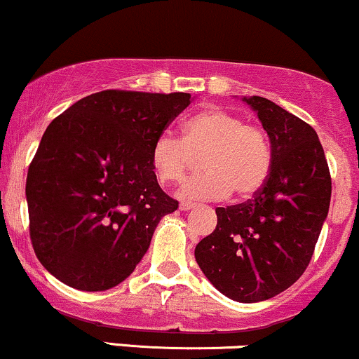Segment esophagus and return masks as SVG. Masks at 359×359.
Masks as SVG:
<instances>
[{
    "label": "esophagus",
    "mask_w": 359,
    "mask_h": 359,
    "mask_svg": "<svg viewBox=\"0 0 359 359\" xmlns=\"http://www.w3.org/2000/svg\"><path fill=\"white\" fill-rule=\"evenodd\" d=\"M194 208H196V205L191 203H180V211H191Z\"/></svg>",
    "instance_id": "34e87169"
}]
</instances>
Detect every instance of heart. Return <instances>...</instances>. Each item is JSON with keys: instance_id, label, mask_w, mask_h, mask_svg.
Wrapping results in <instances>:
<instances>
[{"instance_id": "heart-1", "label": "heart", "mask_w": 359, "mask_h": 359, "mask_svg": "<svg viewBox=\"0 0 359 359\" xmlns=\"http://www.w3.org/2000/svg\"><path fill=\"white\" fill-rule=\"evenodd\" d=\"M203 158L204 174L187 180L180 196L189 201H222L231 194L253 196L269 180L271 145L262 126L221 108L197 111L182 126V140L170 131L155 138L150 162L162 185L179 184Z\"/></svg>"}]
</instances>
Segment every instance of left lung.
I'll list each match as a JSON object with an SVG mask.
<instances>
[{"instance_id":"left-lung-1","label":"left lung","mask_w":359,"mask_h":359,"mask_svg":"<svg viewBox=\"0 0 359 359\" xmlns=\"http://www.w3.org/2000/svg\"><path fill=\"white\" fill-rule=\"evenodd\" d=\"M271 143V172L246 203L217 208L197 265L221 294L262 302L302 277L331 203V174L314 128L266 97L245 100Z\"/></svg>"}]
</instances>
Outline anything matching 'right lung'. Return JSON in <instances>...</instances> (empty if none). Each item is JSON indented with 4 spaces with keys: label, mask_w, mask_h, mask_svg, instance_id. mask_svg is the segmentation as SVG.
Segmentation results:
<instances>
[{
    "label": "right lung",
    "mask_w": 359,
    "mask_h": 359,
    "mask_svg": "<svg viewBox=\"0 0 359 359\" xmlns=\"http://www.w3.org/2000/svg\"><path fill=\"white\" fill-rule=\"evenodd\" d=\"M189 104L187 93L106 89L48 125L25 192L32 246L53 277L86 292L130 277L179 208L156 182L150 150Z\"/></svg>",
    "instance_id": "obj_1"
}]
</instances>
